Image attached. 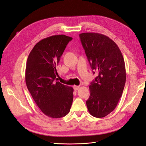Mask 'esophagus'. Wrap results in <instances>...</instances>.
Segmentation results:
<instances>
[{"label": "esophagus", "mask_w": 146, "mask_h": 146, "mask_svg": "<svg viewBox=\"0 0 146 146\" xmlns=\"http://www.w3.org/2000/svg\"><path fill=\"white\" fill-rule=\"evenodd\" d=\"M79 88H80V86H77V85H74V89L75 91H77L79 89Z\"/></svg>", "instance_id": "obj_1"}]
</instances>
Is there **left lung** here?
Segmentation results:
<instances>
[{
  "label": "left lung",
  "instance_id": "8db88e82",
  "mask_svg": "<svg viewBox=\"0 0 146 146\" xmlns=\"http://www.w3.org/2000/svg\"><path fill=\"white\" fill-rule=\"evenodd\" d=\"M79 36L93 74H98L89 86L87 108L92 116L104 117L115 109L122 94L126 81L124 60L117 45L107 36L83 33Z\"/></svg>",
  "mask_w": 146,
  "mask_h": 146
}]
</instances>
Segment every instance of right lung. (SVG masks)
Masks as SVG:
<instances>
[{"label": "right lung", "instance_id": "obj_1", "mask_svg": "<svg viewBox=\"0 0 146 146\" xmlns=\"http://www.w3.org/2000/svg\"><path fill=\"white\" fill-rule=\"evenodd\" d=\"M72 38L54 35L37 42L28 56L25 83L35 103L42 112L52 118L65 116L73 101L72 87L58 80L56 66Z\"/></svg>", "mask_w": 146, "mask_h": 146}]
</instances>
